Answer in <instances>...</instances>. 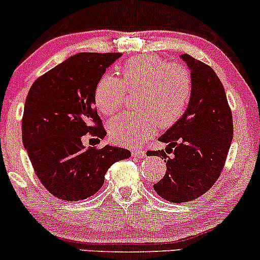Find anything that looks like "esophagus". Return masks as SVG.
<instances>
[{
	"instance_id": "1",
	"label": "esophagus",
	"mask_w": 260,
	"mask_h": 260,
	"mask_svg": "<svg viewBox=\"0 0 260 260\" xmlns=\"http://www.w3.org/2000/svg\"><path fill=\"white\" fill-rule=\"evenodd\" d=\"M132 154L135 156H138V158H143V156H145V150L141 149V148H138V149H133Z\"/></svg>"
}]
</instances>
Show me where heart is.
<instances>
[{
	"label": "heart",
	"mask_w": 260,
	"mask_h": 260,
	"mask_svg": "<svg viewBox=\"0 0 260 260\" xmlns=\"http://www.w3.org/2000/svg\"><path fill=\"white\" fill-rule=\"evenodd\" d=\"M119 80L104 75L95 88V105L104 115L123 107L125 95H136L138 111H128L108 124L111 138L122 144H139L155 133L156 127H172L190 104L193 84L190 70L160 56L141 55L128 59L118 69Z\"/></svg>",
	"instance_id": "heart-1"
}]
</instances>
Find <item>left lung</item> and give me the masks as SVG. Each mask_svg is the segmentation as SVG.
<instances>
[{
    "label": "left lung",
    "mask_w": 260,
    "mask_h": 260,
    "mask_svg": "<svg viewBox=\"0 0 260 260\" xmlns=\"http://www.w3.org/2000/svg\"><path fill=\"white\" fill-rule=\"evenodd\" d=\"M192 76V96L182 117L159 141L167 143L164 150L149 152L164 156L167 172L153 185L167 201L187 202L204 195L223 170L233 138V119L226 92L212 68L182 54Z\"/></svg>",
    "instance_id": "8db88e82"
}]
</instances>
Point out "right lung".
Returning <instances> with one entry per match:
<instances>
[{
  "mask_svg": "<svg viewBox=\"0 0 260 260\" xmlns=\"http://www.w3.org/2000/svg\"><path fill=\"white\" fill-rule=\"evenodd\" d=\"M121 53H79L33 82L24 104L22 139L34 172L51 195L79 201L95 195L105 174L128 149L85 148L82 136H106L95 108L98 81Z\"/></svg>",
  "mask_w": 260,
  "mask_h": 260,
  "instance_id": "obj_1",
  "label": "right lung"
}]
</instances>
